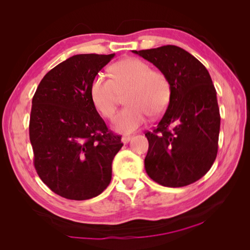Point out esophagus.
<instances>
[{
  "mask_svg": "<svg viewBox=\"0 0 250 250\" xmlns=\"http://www.w3.org/2000/svg\"><path fill=\"white\" fill-rule=\"evenodd\" d=\"M130 140H131L130 135H124V137H122V142H123L124 144H127Z\"/></svg>",
  "mask_w": 250,
  "mask_h": 250,
  "instance_id": "esophagus-1",
  "label": "esophagus"
}]
</instances>
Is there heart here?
Segmentation results:
<instances>
[{
	"label": "heart",
	"instance_id": "heart-1",
	"mask_svg": "<svg viewBox=\"0 0 250 250\" xmlns=\"http://www.w3.org/2000/svg\"><path fill=\"white\" fill-rule=\"evenodd\" d=\"M110 76L98 74L90 85V100L96 110L110 119L121 94L127 106L112 120V129L131 133L146 123L148 116L157 117L167 108L171 82L163 71L153 70L138 58H126L110 66Z\"/></svg>",
	"mask_w": 250,
	"mask_h": 250
}]
</instances>
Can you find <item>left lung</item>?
I'll list each match as a JSON object with an SVG mask.
<instances>
[{
	"label": "left lung",
	"mask_w": 250,
	"mask_h": 250,
	"mask_svg": "<svg viewBox=\"0 0 250 250\" xmlns=\"http://www.w3.org/2000/svg\"><path fill=\"white\" fill-rule=\"evenodd\" d=\"M132 52L153 63L171 82L167 110L153 131L145 133L146 172L164 187L191 185L206 175L218 152L220 113L213 81L206 66L179 47Z\"/></svg>",
	"instance_id": "obj_1"
}]
</instances>
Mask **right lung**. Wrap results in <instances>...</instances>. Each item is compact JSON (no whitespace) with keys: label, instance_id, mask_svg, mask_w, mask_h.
I'll list each match as a JSON object with an SVG mask.
<instances>
[{"label":"right lung","instance_id":"1","mask_svg":"<svg viewBox=\"0 0 250 250\" xmlns=\"http://www.w3.org/2000/svg\"><path fill=\"white\" fill-rule=\"evenodd\" d=\"M115 56L79 54L48 72L32 99L29 135L34 167L51 191L71 200L100 195L122 148L90 100L94 78Z\"/></svg>","mask_w":250,"mask_h":250}]
</instances>
